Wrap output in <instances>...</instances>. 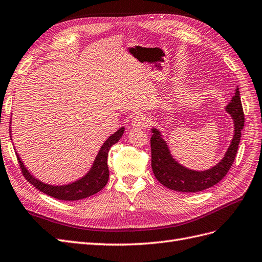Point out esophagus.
<instances>
[{
  "mask_svg": "<svg viewBox=\"0 0 262 262\" xmlns=\"http://www.w3.org/2000/svg\"><path fill=\"white\" fill-rule=\"evenodd\" d=\"M132 125L135 128H141V127H147L149 125V118L147 115L138 114L137 116L134 117L132 121Z\"/></svg>",
  "mask_w": 262,
  "mask_h": 262,
  "instance_id": "esophagus-1",
  "label": "esophagus"
}]
</instances>
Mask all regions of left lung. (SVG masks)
Here are the masks:
<instances>
[{"label": "left lung", "mask_w": 262, "mask_h": 262, "mask_svg": "<svg viewBox=\"0 0 262 262\" xmlns=\"http://www.w3.org/2000/svg\"><path fill=\"white\" fill-rule=\"evenodd\" d=\"M226 111L234 121L235 134L233 140L224 158L215 167L205 171L190 170L178 163L171 156L159 130L152 128L154 134L150 138L151 167L157 180L170 190L189 193L206 190L224 179L235 160L245 123L239 89H236V93L226 106Z\"/></svg>", "instance_id": "1"}]
</instances>
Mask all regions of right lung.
Returning <instances> with one entry per match:
<instances>
[{
    "label": "right lung",
    "mask_w": 262,
    "mask_h": 262,
    "mask_svg": "<svg viewBox=\"0 0 262 262\" xmlns=\"http://www.w3.org/2000/svg\"><path fill=\"white\" fill-rule=\"evenodd\" d=\"M125 128L122 127L115 134H113L103 144L100 151L96 156L93 166L91 170L82 178L80 180L67 184V185H50L42 183L41 181L37 180L31 173L21 162L20 158L17 156V160L21 170V173L25 177L26 180L32 183L37 190L46 193L47 195L52 196L58 200L62 201H78L93 195V194L101 191L104 186L106 185L108 181V167H107V156L110 148L116 144L117 141L123 136Z\"/></svg>",
    "instance_id": "1"
}]
</instances>
